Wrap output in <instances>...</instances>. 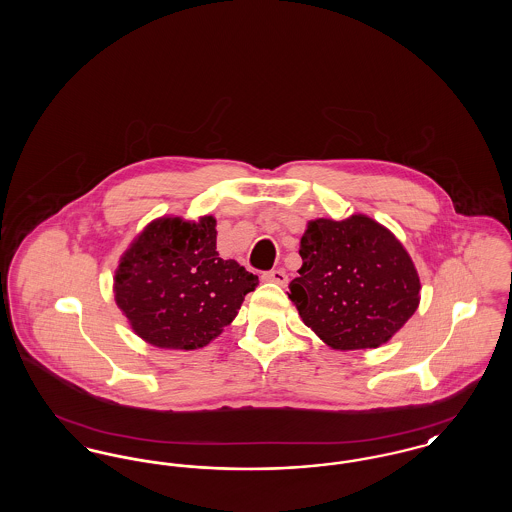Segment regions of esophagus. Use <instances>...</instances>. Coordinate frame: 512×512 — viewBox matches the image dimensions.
<instances>
[{
    "instance_id": "obj_1",
    "label": "esophagus",
    "mask_w": 512,
    "mask_h": 512,
    "mask_svg": "<svg viewBox=\"0 0 512 512\" xmlns=\"http://www.w3.org/2000/svg\"><path fill=\"white\" fill-rule=\"evenodd\" d=\"M261 278H263V282H274V284H278V286H286L288 284V274L284 272V270H280V268H272V270H265L263 274H261Z\"/></svg>"
}]
</instances>
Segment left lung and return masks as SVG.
<instances>
[{"mask_svg": "<svg viewBox=\"0 0 512 512\" xmlns=\"http://www.w3.org/2000/svg\"><path fill=\"white\" fill-rule=\"evenodd\" d=\"M290 282L303 322L334 349H372L413 317L420 280L405 247L365 215L309 222Z\"/></svg>", "mask_w": 512, "mask_h": 512, "instance_id": "1", "label": "left lung"}]
</instances>
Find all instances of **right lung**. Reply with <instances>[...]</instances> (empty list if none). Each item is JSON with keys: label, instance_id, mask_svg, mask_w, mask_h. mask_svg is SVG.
<instances>
[{"label": "right lung", "instance_id": "obj_1", "mask_svg": "<svg viewBox=\"0 0 512 512\" xmlns=\"http://www.w3.org/2000/svg\"><path fill=\"white\" fill-rule=\"evenodd\" d=\"M217 220L159 219L122 255L115 301L132 330L155 347L197 349L215 340L259 278L220 259Z\"/></svg>", "mask_w": 512, "mask_h": 512}]
</instances>
